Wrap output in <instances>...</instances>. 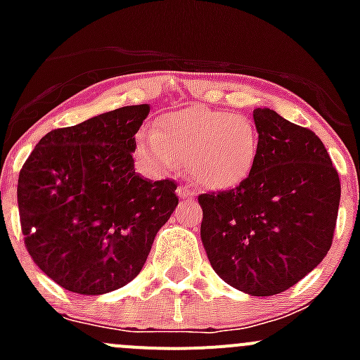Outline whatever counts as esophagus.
<instances>
[{
	"label": "esophagus",
	"instance_id": "34e87169",
	"mask_svg": "<svg viewBox=\"0 0 360 360\" xmlns=\"http://www.w3.org/2000/svg\"><path fill=\"white\" fill-rule=\"evenodd\" d=\"M177 197H179L181 200H190V198L195 197V193L190 190V188L179 186V188H177Z\"/></svg>",
	"mask_w": 360,
	"mask_h": 360
}]
</instances>
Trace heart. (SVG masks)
Masks as SVG:
<instances>
[{
	"instance_id": "1",
	"label": "heart",
	"mask_w": 360,
	"mask_h": 360,
	"mask_svg": "<svg viewBox=\"0 0 360 360\" xmlns=\"http://www.w3.org/2000/svg\"><path fill=\"white\" fill-rule=\"evenodd\" d=\"M137 148L160 170L186 160L188 174L202 188L230 190L252 170L259 134L248 116L195 106L160 116L153 132L137 137Z\"/></svg>"
}]
</instances>
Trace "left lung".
<instances>
[{
  "label": "left lung",
  "instance_id": "obj_1",
  "mask_svg": "<svg viewBox=\"0 0 360 360\" xmlns=\"http://www.w3.org/2000/svg\"><path fill=\"white\" fill-rule=\"evenodd\" d=\"M259 151L238 186L198 197L202 244L214 271L250 296H274L331 249L338 170L322 141L270 108H256Z\"/></svg>",
  "mask_w": 360,
  "mask_h": 360
}]
</instances>
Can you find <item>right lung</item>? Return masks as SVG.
Listing matches in <instances>:
<instances>
[{
	"label": "right lung",
	"mask_w": 360,
	"mask_h": 360,
	"mask_svg": "<svg viewBox=\"0 0 360 360\" xmlns=\"http://www.w3.org/2000/svg\"><path fill=\"white\" fill-rule=\"evenodd\" d=\"M150 106L103 112L41 137L17 184L24 244L60 288L99 296L139 275L179 198L170 179L134 170Z\"/></svg>",
	"instance_id": "add662e5"
}]
</instances>
